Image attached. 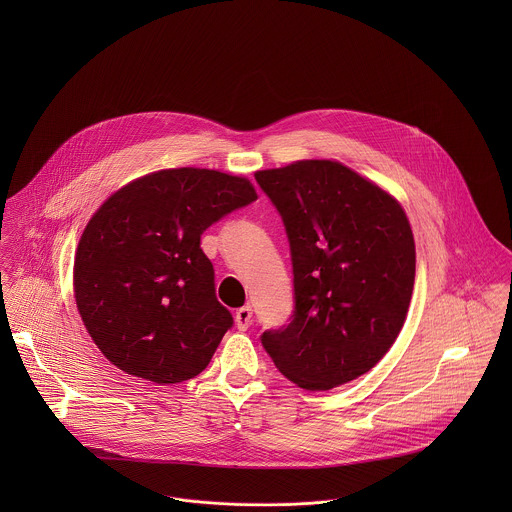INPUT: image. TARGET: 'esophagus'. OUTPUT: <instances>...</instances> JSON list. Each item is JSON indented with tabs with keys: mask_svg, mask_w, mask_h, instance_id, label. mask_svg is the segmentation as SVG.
Masks as SVG:
<instances>
[{
	"mask_svg": "<svg viewBox=\"0 0 512 512\" xmlns=\"http://www.w3.org/2000/svg\"><path fill=\"white\" fill-rule=\"evenodd\" d=\"M234 319H236V327H238L240 331H246V329L250 327V323H252V307H250V305H244V307L236 309Z\"/></svg>",
	"mask_w": 512,
	"mask_h": 512,
	"instance_id": "1",
	"label": "esophagus"
}]
</instances>
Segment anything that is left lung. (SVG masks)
<instances>
[{"instance_id":"8db88e82","label":"left lung","mask_w":512,"mask_h":512,"mask_svg":"<svg viewBox=\"0 0 512 512\" xmlns=\"http://www.w3.org/2000/svg\"><path fill=\"white\" fill-rule=\"evenodd\" d=\"M284 220L292 321L262 333L276 368L305 390H331L376 365L396 341L416 276L400 203L347 165L303 159L254 173Z\"/></svg>"}]
</instances>
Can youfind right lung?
Segmentation results:
<instances>
[{
  "instance_id": "add662e5",
  "label": "right lung",
  "mask_w": 512,
  "mask_h": 512,
  "mask_svg": "<svg viewBox=\"0 0 512 512\" xmlns=\"http://www.w3.org/2000/svg\"><path fill=\"white\" fill-rule=\"evenodd\" d=\"M256 199L246 177L179 167L104 201L76 248L74 299L112 365L155 384L207 368L234 321L217 299L201 234Z\"/></svg>"
}]
</instances>
